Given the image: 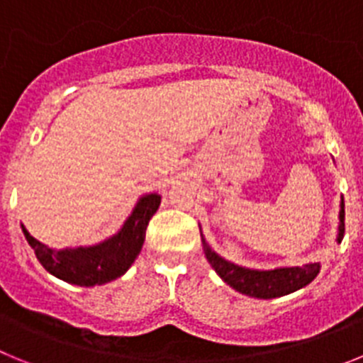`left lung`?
<instances>
[{"instance_id": "8db88e82", "label": "left lung", "mask_w": 363, "mask_h": 363, "mask_svg": "<svg viewBox=\"0 0 363 363\" xmlns=\"http://www.w3.org/2000/svg\"><path fill=\"white\" fill-rule=\"evenodd\" d=\"M344 198L340 203V214H338V236L336 242H342L345 233V209H344ZM201 233V230H200ZM201 242H203V252L205 258L209 259L211 267L216 271L218 277L230 285L233 289L238 293L247 294V296L259 298V300H271V298L285 296L294 291L306 287L307 284L318 277L320 272V262H311L303 267H278L269 269V271H259V269H249L236 265L229 259L221 258L218 252H214L209 247V243L205 242L203 234H201Z\"/></svg>"}]
</instances>
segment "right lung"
I'll use <instances>...</instances> for the list:
<instances>
[{
	"mask_svg": "<svg viewBox=\"0 0 363 363\" xmlns=\"http://www.w3.org/2000/svg\"><path fill=\"white\" fill-rule=\"evenodd\" d=\"M160 203L162 196L158 192L143 194L134 205L129 218L125 220L123 227L114 236L89 247H67L56 251L38 242L23 225L21 229L45 271H49L52 277L67 284L94 287L116 280L129 271L142 251L147 225L158 211Z\"/></svg>",
	"mask_w": 363,
	"mask_h": 363,
	"instance_id": "right-lung-1",
	"label": "right lung"
}]
</instances>
